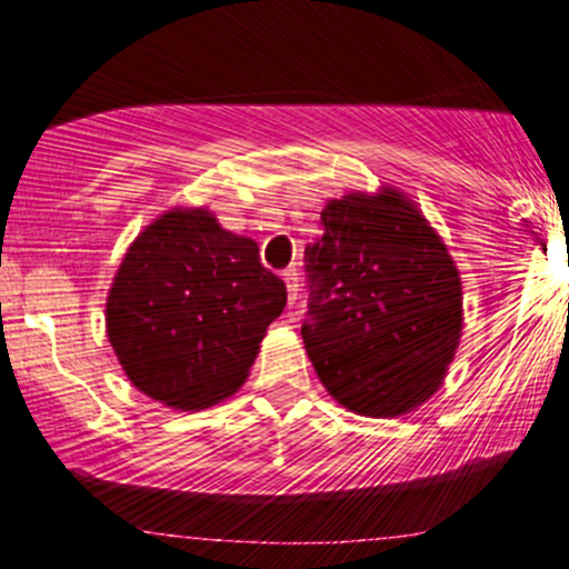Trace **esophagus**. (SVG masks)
Returning a JSON list of instances; mask_svg holds the SVG:
<instances>
[{"label": "esophagus", "mask_w": 569, "mask_h": 569, "mask_svg": "<svg viewBox=\"0 0 569 569\" xmlns=\"http://www.w3.org/2000/svg\"><path fill=\"white\" fill-rule=\"evenodd\" d=\"M283 280H286V291H289V302H297V291H299V272L297 267H289L283 270Z\"/></svg>", "instance_id": "obj_1"}]
</instances>
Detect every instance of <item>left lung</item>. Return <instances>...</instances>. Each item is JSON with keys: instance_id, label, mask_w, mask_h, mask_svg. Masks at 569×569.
Here are the masks:
<instances>
[{"instance_id": "obj_1", "label": "left lung", "mask_w": 569, "mask_h": 569, "mask_svg": "<svg viewBox=\"0 0 569 569\" xmlns=\"http://www.w3.org/2000/svg\"><path fill=\"white\" fill-rule=\"evenodd\" d=\"M305 248L302 339L323 388L367 417H396L439 388L462 329L447 246L396 189L348 194Z\"/></svg>"}]
</instances>
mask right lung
I'll use <instances>...</instances> for the list:
<instances>
[{
	"label": "right lung",
	"mask_w": 569,
	"mask_h": 569,
	"mask_svg": "<svg viewBox=\"0 0 569 569\" xmlns=\"http://www.w3.org/2000/svg\"><path fill=\"white\" fill-rule=\"evenodd\" d=\"M286 283L251 238L202 208L168 211L128 248L109 291V342L128 380L176 409H206L246 382Z\"/></svg>",
	"instance_id": "1"
}]
</instances>
